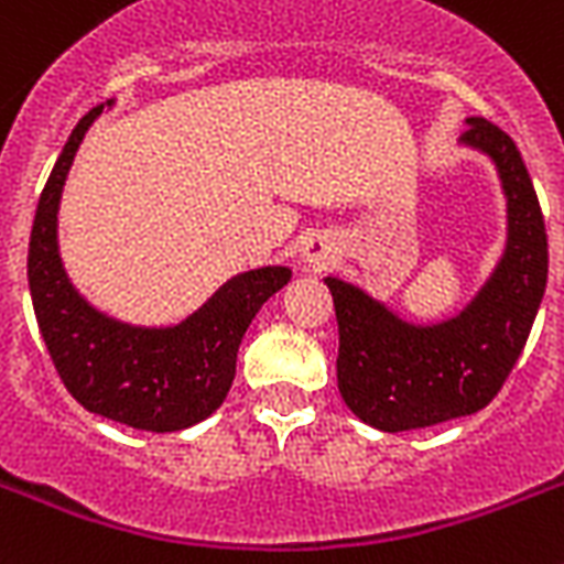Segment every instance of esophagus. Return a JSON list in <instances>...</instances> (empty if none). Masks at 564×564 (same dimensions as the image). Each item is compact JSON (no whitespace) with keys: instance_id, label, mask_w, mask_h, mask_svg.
Segmentation results:
<instances>
[{"instance_id":"1","label":"esophagus","mask_w":564,"mask_h":564,"mask_svg":"<svg viewBox=\"0 0 564 564\" xmlns=\"http://www.w3.org/2000/svg\"><path fill=\"white\" fill-rule=\"evenodd\" d=\"M301 254H304V263L310 269L329 267V260L336 258V251H333V242L324 240V237H310V240L304 242Z\"/></svg>"}]
</instances>
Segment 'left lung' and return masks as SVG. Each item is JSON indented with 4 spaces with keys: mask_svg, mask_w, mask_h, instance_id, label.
Returning <instances> with one entry per match:
<instances>
[{
    "mask_svg": "<svg viewBox=\"0 0 564 564\" xmlns=\"http://www.w3.org/2000/svg\"><path fill=\"white\" fill-rule=\"evenodd\" d=\"M466 144L498 164L510 205V242L492 281L452 322L414 327L350 283L324 278L338 322V391L347 409L382 432L466 416L492 402L528 345L547 283V231L516 141L469 118Z\"/></svg>",
    "mask_w": 564,
    "mask_h": 564,
    "instance_id": "1",
    "label": "left lung"
}]
</instances>
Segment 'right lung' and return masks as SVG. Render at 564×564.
<instances>
[{
    "label": "right lung",
    "mask_w": 564,
    "mask_h": 564,
    "mask_svg": "<svg viewBox=\"0 0 564 564\" xmlns=\"http://www.w3.org/2000/svg\"><path fill=\"white\" fill-rule=\"evenodd\" d=\"M100 112L104 104L77 121L36 203L29 246L34 315L57 377L86 411L141 432H178L223 405L251 318L292 272L263 267L237 274L178 327H130L91 310L59 263L57 205L72 159Z\"/></svg>",
    "instance_id": "add662e5"
}]
</instances>
